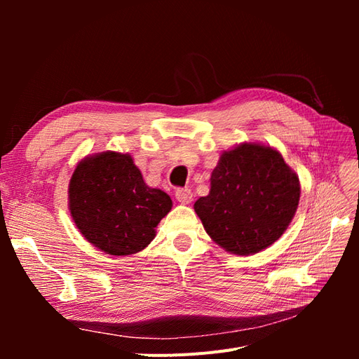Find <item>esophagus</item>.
I'll list each match as a JSON object with an SVG mask.
<instances>
[{
    "mask_svg": "<svg viewBox=\"0 0 359 359\" xmlns=\"http://www.w3.org/2000/svg\"><path fill=\"white\" fill-rule=\"evenodd\" d=\"M175 198L182 205H189L193 201V193L190 189H178L175 191Z\"/></svg>",
    "mask_w": 359,
    "mask_h": 359,
    "instance_id": "1",
    "label": "esophagus"
}]
</instances>
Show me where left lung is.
Instances as JSON below:
<instances>
[{"mask_svg": "<svg viewBox=\"0 0 359 359\" xmlns=\"http://www.w3.org/2000/svg\"><path fill=\"white\" fill-rule=\"evenodd\" d=\"M299 194V178L277 149L244 142L220 156L210 194L194 202V211L212 241L248 256L285 233Z\"/></svg>", "mask_w": 359, "mask_h": 359, "instance_id": "1", "label": "left lung"}]
</instances>
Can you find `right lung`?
I'll return each mask as SVG.
<instances>
[{"mask_svg":"<svg viewBox=\"0 0 359 359\" xmlns=\"http://www.w3.org/2000/svg\"><path fill=\"white\" fill-rule=\"evenodd\" d=\"M172 208L160 189L148 187L130 154L104 151L85 157L69 184V210L85 240L112 256L144 250Z\"/></svg>","mask_w":359,"mask_h":359,"instance_id":"1","label":"right lung"}]
</instances>
